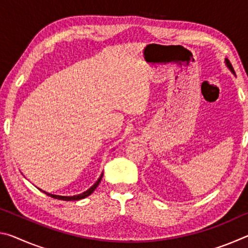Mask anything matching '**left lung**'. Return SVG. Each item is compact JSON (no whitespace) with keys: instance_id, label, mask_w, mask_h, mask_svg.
<instances>
[{"instance_id":"8db88e82","label":"left lung","mask_w":248,"mask_h":248,"mask_svg":"<svg viewBox=\"0 0 248 248\" xmlns=\"http://www.w3.org/2000/svg\"><path fill=\"white\" fill-rule=\"evenodd\" d=\"M224 62H225V65L228 66V69L231 71V72H232V73L235 75V72H234V70H233V66H232V64L230 63V61L228 60V59H225V61H224Z\"/></svg>"}]
</instances>
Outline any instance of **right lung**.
<instances>
[{
    "mask_svg": "<svg viewBox=\"0 0 248 248\" xmlns=\"http://www.w3.org/2000/svg\"><path fill=\"white\" fill-rule=\"evenodd\" d=\"M103 174L104 173H102V175L99 176V178L97 179V182H96L93 186L92 187H90L89 189L87 190H85L84 192H82V194H78V195H75V196H59V195H53V194H50V192H47V191H45V190H43V189H40V188H38L39 190H41L43 192H45L46 195H48V196H50V197H52V198H54V199H59V200H64V201H74V200H79V199H84V198H86V197H89L92 192H93L95 189H96V187L98 186L99 185V183H100V180H102V177H103Z\"/></svg>",
    "mask_w": 248,
    "mask_h": 248,
    "instance_id": "1",
    "label": "right lung"
}]
</instances>
